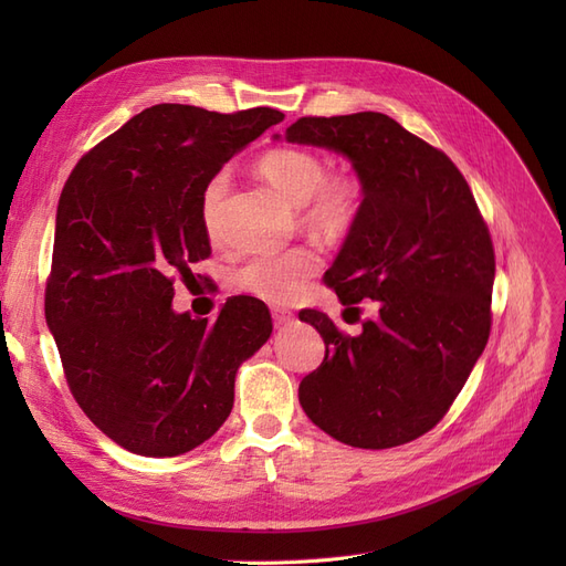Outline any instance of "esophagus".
Instances as JSON below:
<instances>
[{
	"label": "esophagus",
	"instance_id": "34e87169",
	"mask_svg": "<svg viewBox=\"0 0 566 566\" xmlns=\"http://www.w3.org/2000/svg\"><path fill=\"white\" fill-rule=\"evenodd\" d=\"M271 318H273V325H276V328H283V325H290L295 321V314L287 312V310H279V306H273Z\"/></svg>",
	"mask_w": 566,
	"mask_h": 566
}]
</instances>
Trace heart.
<instances>
[{"label":"heart","instance_id":"b5f03b06","mask_svg":"<svg viewBox=\"0 0 566 566\" xmlns=\"http://www.w3.org/2000/svg\"><path fill=\"white\" fill-rule=\"evenodd\" d=\"M260 175L273 191L300 208V217L310 229L323 235L345 233L358 214L361 186L349 175L325 177V163L312 150L273 148L256 160ZM229 191V175H212L202 188V224L217 238L221 202ZM318 269V254L312 248H293L273 254H254L235 269L233 283L243 293L264 302L283 304L302 295V290Z\"/></svg>","mask_w":566,"mask_h":566}]
</instances>
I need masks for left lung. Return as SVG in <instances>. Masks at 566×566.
Returning a JSON list of instances; mask_svg holds the SVG:
<instances>
[{
	"mask_svg": "<svg viewBox=\"0 0 566 566\" xmlns=\"http://www.w3.org/2000/svg\"><path fill=\"white\" fill-rule=\"evenodd\" d=\"M347 158L364 200L325 283L347 310L378 302L349 337L306 310L325 342L300 382L306 418L356 449H391L447 416L491 331V235L458 167L382 113L300 117L273 142Z\"/></svg>",
	"mask_w": 566,
	"mask_h": 566,
	"instance_id": "left-lung-1",
	"label": "left lung"
}]
</instances>
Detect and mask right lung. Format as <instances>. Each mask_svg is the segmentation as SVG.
Returning a JSON list of instances; mask_svg holds the SVG:
<instances>
[{
  "label": "right lung",
  "instance_id": "right-lung-1",
  "mask_svg": "<svg viewBox=\"0 0 566 566\" xmlns=\"http://www.w3.org/2000/svg\"><path fill=\"white\" fill-rule=\"evenodd\" d=\"M283 119L158 104L84 156L56 210L44 314L80 408L119 447L172 458L233 408L235 373L271 337L256 297L214 321L177 314L175 276L210 256L200 196L212 175Z\"/></svg>",
  "mask_w": 566,
  "mask_h": 566
}]
</instances>
